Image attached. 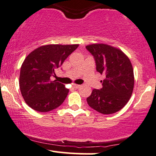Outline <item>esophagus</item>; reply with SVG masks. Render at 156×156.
<instances>
[{
  "label": "esophagus",
  "instance_id": "obj_1",
  "mask_svg": "<svg viewBox=\"0 0 156 156\" xmlns=\"http://www.w3.org/2000/svg\"><path fill=\"white\" fill-rule=\"evenodd\" d=\"M73 87L74 89H78V88H80V85H78V84H73Z\"/></svg>",
  "mask_w": 156,
  "mask_h": 156
}]
</instances>
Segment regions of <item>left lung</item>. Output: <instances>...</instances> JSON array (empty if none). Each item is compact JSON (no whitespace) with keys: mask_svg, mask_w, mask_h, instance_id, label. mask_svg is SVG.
<instances>
[{"mask_svg":"<svg viewBox=\"0 0 156 156\" xmlns=\"http://www.w3.org/2000/svg\"><path fill=\"white\" fill-rule=\"evenodd\" d=\"M86 48L94 55L97 71L105 75L103 88L93 89L87 103L103 114L119 112L129 101L133 90V69L129 58L109 44H92Z\"/></svg>","mask_w":156,"mask_h":156,"instance_id":"1","label":"left lung"}]
</instances>
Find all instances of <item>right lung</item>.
<instances>
[{"mask_svg": "<svg viewBox=\"0 0 156 156\" xmlns=\"http://www.w3.org/2000/svg\"><path fill=\"white\" fill-rule=\"evenodd\" d=\"M79 44H52L31 52L23 62L19 85L26 104L39 112H47L63 103L69 89L51 80L55 72Z\"/></svg>", "mask_w": 156, "mask_h": 156, "instance_id": "1", "label": "right lung"}]
</instances>
